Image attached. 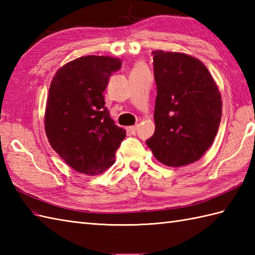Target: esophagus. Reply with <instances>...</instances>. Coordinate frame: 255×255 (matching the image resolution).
Listing matches in <instances>:
<instances>
[{
	"mask_svg": "<svg viewBox=\"0 0 255 255\" xmlns=\"http://www.w3.org/2000/svg\"><path fill=\"white\" fill-rule=\"evenodd\" d=\"M137 129H138V125H134V126H130V127H128V128H127V130H128L129 132L134 133V132L137 131Z\"/></svg>",
	"mask_w": 255,
	"mask_h": 255,
	"instance_id": "esophagus-1",
	"label": "esophagus"
}]
</instances>
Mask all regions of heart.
<instances>
[{
	"label": "heart",
	"instance_id": "1",
	"mask_svg": "<svg viewBox=\"0 0 255 255\" xmlns=\"http://www.w3.org/2000/svg\"><path fill=\"white\" fill-rule=\"evenodd\" d=\"M141 67H142V66H141V64H139V66H138L137 68H141Z\"/></svg>",
	"mask_w": 255,
	"mask_h": 255
}]
</instances>
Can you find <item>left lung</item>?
<instances>
[{"mask_svg": "<svg viewBox=\"0 0 255 255\" xmlns=\"http://www.w3.org/2000/svg\"><path fill=\"white\" fill-rule=\"evenodd\" d=\"M155 130L148 147L167 166L194 163L213 144L223 114L218 86L198 59L155 50Z\"/></svg>", "mask_w": 255, "mask_h": 255, "instance_id": "obj_1", "label": "left lung"}]
</instances>
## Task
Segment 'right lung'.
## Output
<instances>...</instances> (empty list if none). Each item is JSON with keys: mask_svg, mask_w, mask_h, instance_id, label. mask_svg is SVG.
<instances>
[{"mask_svg": "<svg viewBox=\"0 0 255 255\" xmlns=\"http://www.w3.org/2000/svg\"><path fill=\"white\" fill-rule=\"evenodd\" d=\"M118 58L85 56L58 70L48 94L45 129L52 149L73 170L99 175L115 163L126 130L115 125L103 92Z\"/></svg>", "mask_w": 255, "mask_h": 255, "instance_id": "right-lung-1", "label": "right lung"}]
</instances>
